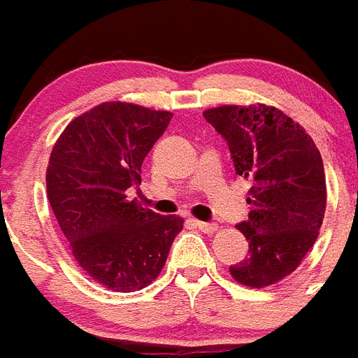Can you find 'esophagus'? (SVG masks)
<instances>
[{
	"instance_id": "34e87169",
	"label": "esophagus",
	"mask_w": 358,
	"mask_h": 358,
	"mask_svg": "<svg viewBox=\"0 0 358 358\" xmlns=\"http://www.w3.org/2000/svg\"><path fill=\"white\" fill-rule=\"evenodd\" d=\"M194 224H196L197 229H201L203 233H216V231H218V225H216V224H208V222H199V220H196Z\"/></svg>"
}]
</instances>
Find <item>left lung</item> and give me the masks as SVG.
<instances>
[{
    "label": "left lung",
    "instance_id": "1",
    "mask_svg": "<svg viewBox=\"0 0 358 358\" xmlns=\"http://www.w3.org/2000/svg\"><path fill=\"white\" fill-rule=\"evenodd\" d=\"M203 116L227 140L236 173L251 182L250 216L236 225L250 255L229 271L244 287H271L318 238L327 201L322 155L301 125L275 107L222 105Z\"/></svg>",
    "mask_w": 358,
    "mask_h": 358
}]
</instances>
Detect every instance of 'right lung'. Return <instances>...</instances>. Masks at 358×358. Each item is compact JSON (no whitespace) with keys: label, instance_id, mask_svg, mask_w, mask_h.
<instances>
[{"label":"right lung","instance_id":"1","mask_svg":"<svg viewBox=\"0 0 358 358\" xmlns=\"http://www.w3.org/2000/svg\"><path fill=\"white\" fill-rule=\"evenodd\" d=\"M173 114L107 101L66 125L45 171L48 199L77 264L116 292L142 290L164 268L182 218L129 199Z\"/></svg>","mask_w":358,"mask_h":358}]
</instances>
